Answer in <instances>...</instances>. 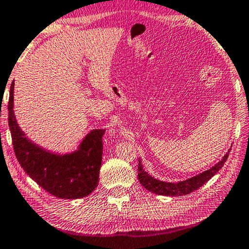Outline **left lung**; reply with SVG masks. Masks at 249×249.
I'll return each mask as SVG.
<instances>
[{
	"label": "left lung",
	"instance_id": "left-lung-1",
	"mask_svg": "<svg viewBox=\"0 0 249 249\" xmlns=\"http://www.w3.org/2000/svg\"><path fill=\"white\" fill-rule=\"evenodd\" d=\"M231 152V148L228 152L225 154L224 157L220 160L218 163L215 164L214 166L211 167L207 171L200 173L198 175H195L187 178L185 180L176 181V183H172V181H164L160 180L149 175L147 172L143 168V164H142L141 159H139V179L140 183L143 185L147 191L154 193L157 195H164V196H183L187 195L189 193H193L196 189L202 187L206 181L210 180L216 173H218L220 168L224 166L225 161L227 160L228 154Z\"/></svg>",
	"mask_w": 249,
	"mask_h": 249
}]
</instances>
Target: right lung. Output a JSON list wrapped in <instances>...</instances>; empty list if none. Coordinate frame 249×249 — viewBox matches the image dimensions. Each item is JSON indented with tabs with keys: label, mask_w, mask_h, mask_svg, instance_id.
I'll use <instances>...</instances> for the list:
<instances>
[{
	"label": "right lung",
	"mask_w": 249,
	"mask_h": 249,
	"mask_svg": "<svg viewBox=\"0 0 249 249\" xmlns=\"http://www.w3.org/2000/svg\"><path fill=\"white\" fill-rule=\"evenodd\" d=\"M9 126L15 156L31 178L57 198L89 196L98 184L105 129H92L76 151L57 154L41 147L25 135L14 114V82L9 97Z\"/></svg>",
	"instance_id": "1"
}]
</instances>
